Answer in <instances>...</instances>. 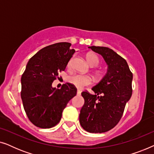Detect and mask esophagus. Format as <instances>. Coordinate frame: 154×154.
Listing matches in <instances>:
<instances>
[{
    "instance_id": "esophagus-1",
    "label": "esophagus",
    "mask_w": 154,
    "mask_h": 154,
    "mask_svg": "<svg viewBox=\"0 0 154 154\" xmlns=\"http://www.w3.org/2000/svg\"><path fill=\"white\" fill-rule=\"evenodd\" d=\"M81 91L80 90H77V94L78 95H81Z\"/></svg>"
}]
</instances>
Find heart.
<instances>
[{
    "label": "heart",
    "instance_id": "1",
    "mask_svg": "<svg viewBox=\"0 0 154 154\" xmlns=\"http://www.w3.org/2000/svg\"><path fill=\"white\" fill-rule=\"evenodd\" d=\"M87 61L90 66L92 67L97 66L100 63V60H99L98 57L94 54H88L87 56ZM71 63V60L69 61L68 64L69 67H70ZM68 80L69 83L74 85L75 87L80 88V89L85 87V86L89 85L92 83V79L90 76L85 75L78 74V73H75V74L70 75Z\"/></svg>",
    "mask_w": 154,
    "mask_h": 154
}]
</instances>
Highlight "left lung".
Instances as JSON below:
<instances>
[{
  "label": "left lung",
  "mask_w": 154,
  "mask_h": 154,
  "mask_svg": "<svg viewBox=\"0 0 154 154\" xmlns=\"http://www.w3.org/2000/svg\"><path fill=\"white\" fill-rule=\"evenodd\" d=\"M88 48L102 56L108 69L102 79L92 88L95 94L81 93L85 103L79 121L87 132L102 133L112 129L121 120L132 96V73L125 59L113 50L100 46Z\"/></svg>",
  "instance_id": "obj_1"
}]
</instances>
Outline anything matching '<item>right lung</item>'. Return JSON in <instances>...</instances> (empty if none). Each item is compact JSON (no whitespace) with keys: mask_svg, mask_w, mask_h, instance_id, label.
<instances>
[{"mask_svg":"<svg viewBox=\"0 0 154 154\" xmlns=\"http://www.w3.org/2000/svg\"><path fill=\"white\" fill-rule=\"evenodd\" d=\"M71 45L62 42L39 50L29 60L21 78L24 111L31 123L38 128L55 126L66 104L76 94L77 89L69 83L63 84L60 89L52 86L75 52Z\"/></svg>","mask_w":154,"mask_h":154,"instance_id":"add662e5","label":"right lung"}]
</instances>
